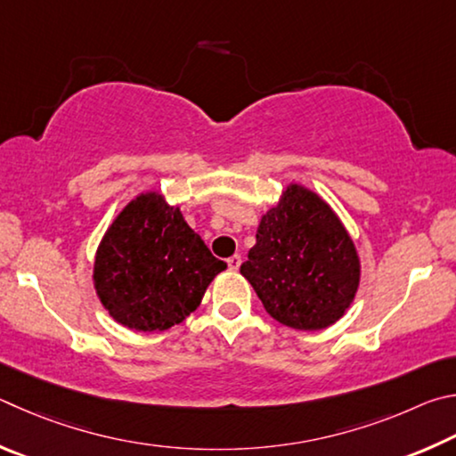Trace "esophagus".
I'll use <instances>...</instances> for the list:
<instances>
[{
	"instance_id": "1",
	"label": "esophagus",
	"mask_w": 456,
	"mask_h": 456,
	"mask_svg": "<svg viewBox=\"0 0 456 456\" xmlns=\"http://www.w3.org/2000/svg\"><path fill=\"white\" fill-rule=\"evenodd\" d=\"M226 262H228L230 270H238L242 265V256H240V254H234V256H230Z\"/></svg>"
}]
</instances>
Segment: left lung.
Wrapping results in <instances>:
<instances>
[{
  "mask_svg": "<svg viewBox=\"0 0 456 456\" xmlns=\"http://www.w3.org/2000/svg\"><path fill=\"white\" fill-rule=\"evenodd\" d=\"M240 273L274 321L294 330H322L353 305L361 260L332 208L313 190L290 183L262 216Z\"/></svg>",
  "mask_w": 456,
  "mask_h": 456,
  "instance_id": "left-lung-1",
  "label": "left lung"
}]
</instances>
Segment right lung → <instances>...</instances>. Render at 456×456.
<instances>
[{
	"instance_id": "right-lung-1",
	"label": "right lung",
	"mask_w": 456,
	"mask_h": 456,
	"mask_svg": "<svg viewBox=\"0 0 456 456\" xmlns=\"http://www.w3.org/2000/svg\"><path fill=\"white\" fill-rule=\"evenodd\" d=\"M226 270L159 191L135 196L95 252L94 286L116 322L138 332L167 330L202 302Z\"/></svg>"
}]
</instances>
